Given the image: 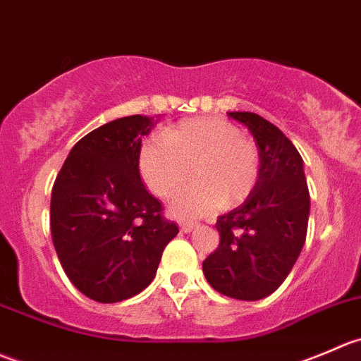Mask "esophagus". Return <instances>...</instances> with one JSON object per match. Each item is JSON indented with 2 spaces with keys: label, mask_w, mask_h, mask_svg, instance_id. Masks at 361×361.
Wrapping results in <instances>:
<instances>
[{
  "label": "esophagus",
  "mask_w": 361,
  "mask_h": 361,
  "mask_svg": "<svg viewBox=\"0 0 361 361\" xmlns=\"http://www.w3.org/2000/svg\"><path fill=\"white\" fill-rule=\"evenodd\" d=\"M196 228V223H180V230L184 231V233H189V231H192Z\"/></svg>",
  "instance_id": "1"
}]
</instances>
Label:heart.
Listing matches in <instances>:
<instances>
[{
    "mask_svg": "<svg viewBox=\"0 0 361 361\" xmlns=\"http://www.w3.org/2000/svg\"><path fill=\"white\" fill-rule=\"evenodd\" d=\"M138 170L161 198L179 191L192 173L196 184L179 192L170 209L196 217L249 198L259 177V152L230 121L196 117L169 128L165 138H149L138 154Z\"/></svg>",
    "mask_w": 361,
    "mask_h": 361,
    "instance_id": "1",
    "label": "heart"
}]
</instances>
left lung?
<instances>
[{
  "instance_id": "left-lung-1",
  "label": "left lung",
  "mask_w": 361,
  "mask_h": 361,
  "mask_svg": "<svg viewBox=\"0 0 361 361\" xmlns=\"http://www.w3.org/2000/svg\"><path fill=\"white\" fill-rule=\"evenodd\" d=\"M255 137L259 177L242 205L217 217L219 247L203 274L221 295L262 300L283 284L305 244L310 198L303 159L277 126L252 112H228Z\"/></svg>"
}]
</instances>
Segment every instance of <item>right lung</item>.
<instances>
[{"mask_svg": "<svg viewBox=\"0 0 361 361\" xmlns=\"http://www.w3.org/2000/svg\"><path fill=\"white\" fill-rule=\"evenodd\" d=\"M158 121L130 116L96 128L73 145L56 177L52 242L68 279L91 300L114 303L144 291L179 233L138 170L142 138Z\"/></svg>", "mask_w": 361, "mask_h": 361, "instance_id": "1", "label": "right lung"}]
</instances>
